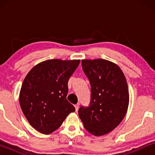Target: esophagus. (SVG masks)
<instances>
[{
  "mask_svg": "<svg viewBox=\"0 0 155 155\" xmlns=\"http://www.w3.org/2000/svg\"><path fill=\"white\" fill-rule=\"evenodd\" d=\"M79 106H80V104H79V103H78L77 104L75 105V111H78V109H79Z\"/></svg>",
  "mask_w": 155,
  "mask_h": 155,
  "instance_id": "1",
  "label": "esophagus"
}]
</instances>
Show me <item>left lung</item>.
Segmentation results:
<instances>
[{
	"instance_id": "left-lung-1",
	"label": "left lung",
	"mask_w": 155,
	"mask_h": 155,
	"mask_svg": "<svg viewBox=\"0 0 155 155\" xmlns=\"http://www.w3.org/2000/svg\"><path fill=\"white\" fill-rule=\"evenodd\" d=\"M82 67L91 85L90 104L81 106L78 115L89 133L96 136L116 128L128 110L126 79L115 63L104 59L82 60Z\"/></svg>"
}]
</instances>
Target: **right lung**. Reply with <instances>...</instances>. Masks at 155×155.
Masks as SVG:
<instances>
[{
    "mask_svg": "<svg viewBox=\"0 0 155 155\" xmlns=\"http://www.w3.org/2000/svg\"><path fill=\"white\" fill-rule=\"evenodd\" d=\"M80 62L47 60L35 65L25 77L20 104L27 120L39 132L50 134L75 111L66 99L68 82Z\"/></svg>",
    "mask_w": 155,
    "mask_h": 155,
    "instance_id": "add662e5",
    "label": "right lung"
}]
</instances>
